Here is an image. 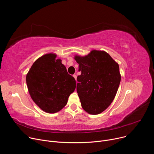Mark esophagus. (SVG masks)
Returning <instances> with one entry per match:
<instances>
[{
	"instance_id": "1",
	"label": "esophagus",
	"mask_w": 154,
	"mask_h": 154,
	"mask_svg": "<svg viewBox=\"0 0 154 154\" xmlns=\"http://www.w3.org/2000/svg\"><path fill=\"white\" fill-rule=\"evenodd\" d=\"M73 77H74V78L75 79V80H77V75H73Z\"/></svg>"
}]
</instances>
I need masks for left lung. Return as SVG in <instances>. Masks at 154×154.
Segmentation results:
<instances>
[{"mask_svg":"<svg viewBox=\"0 0 154 154\" xmlns=\"http://www.w3.org/2000/svg\"><path fill=\"white\" fill-rule=\"evenodd\" d=\"M81 75L77 92L82 107L90 115L103 112L113 101L121 82L119 67L107 52L92 50L85 56L75 55Z\"/></svg>","mask_w":154,"mask_h":154,"instance_id":"left-lung-1","label":"left lung"}]
</instances>
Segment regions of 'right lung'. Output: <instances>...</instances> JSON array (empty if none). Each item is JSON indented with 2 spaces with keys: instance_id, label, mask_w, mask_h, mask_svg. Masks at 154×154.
Listing matches in <instances>:
<instances>
[{
  "instance_id": "add662e5",
  "label": "right lung",
  "mask_w": 154,
  "mask_h": 154,
  "mask_svg": "<svg viewBox=\"0 0 154 154\" xmlns=\"http://www.w3.org/2000/svg\"><path fill=\"white\" fill-rule=\"evenodd\" d=\"M26 83L33 102L48 113L60 111L76 87L75 80L54 53L44 55L33 63Z\"/></svg>"
}]
</instances>
